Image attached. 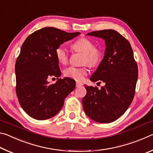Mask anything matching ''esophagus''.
<instances>
[{
  "label": "esophagus",
  "instance_id": "1",
  "mask_svg": "<svg viewBox=\"0 0 153 153\" xmlns=\"http://www.w3.org/2000/svg\"><path fill=\"white\" fill-rule=\"evenodd\" d=\"M76 87H80V86H83V84H82V83H81V82H77L76 84Z\"/></svg>",
  "mask_w": 153,
  "mask_h": 153
}]
</instances>
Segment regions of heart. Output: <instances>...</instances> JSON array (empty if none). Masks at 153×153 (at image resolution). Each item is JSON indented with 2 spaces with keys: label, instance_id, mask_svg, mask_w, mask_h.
<instances>
[{
  "label": "heart",
  "instance_id": "obj_1",
  "mask_svg": "<svg viewBox=\"0 0 153 153\" xmlns=\"http://www.w3.org/2000/svg\"><path fill=\"white\" fill-rule=\"evenodd\" d=\"M71 48L75 52L83 54L82 64L91 67H97L102 60L103 53L100 48L95 47L94 42L86 38H81L72 44ZM56 58L59 63L66 65L69 61V53L63 46H59L55 50ZM89 70L87 65L82 67H69L65 69L64 76L77 82L84 79Z\"/></svg>",
  "mask_w": 153,
  "mask_h": 153
}]
</instances>
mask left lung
I'll list each match as a JSON object with an SVG mask.
<instances>
[{
	"label": "left lung",
	"instance_id": "8db88e82",
	"mask_svg": "<svg viewBox=\"0 0 153 153\" xmlns=\"http://www.w3.org/2000/svg\"><path fill=\"white\" fill-rule=\"evenodd\" d=\"M103 38L104 58L90 77L92 82H105L98 89L87 86L82 105L88 117L98 123H111L123 115L132 102L138 80V65L129 41L114 30L87 33Z\"/></svg>",
	"mask_w": 153,
	"mask_h": 153
}]
</instances>
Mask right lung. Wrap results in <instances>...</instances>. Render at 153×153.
Returning <instances> with one entry per match:
<instances>
[{
  "mask_svg": "<svg viewBox=\"0 0 153 153\" xmlns=\"http://www.w3.org/2000/svg\"><path fill=\"white\" fill-rule=\"evenodd\" d=\"M79 33L44 27L31 33L23 43L15 63L16 94L30 117L38 120L54 117L63 107L65 98L76 88L74 79H59L61 72L55 50ZM55 76L58 82L49 83L48 79Z\"/></svg>",
  "mask_w": 153,
  "mask_h": 153,
  "instance_id": "1",
  "label": "right lung"
}]
</instances>
